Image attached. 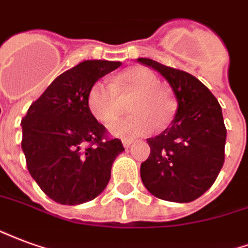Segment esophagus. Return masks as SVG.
<instances>
[{"mask_svg":"<svg viewBox=\"0 0 248 248\" xmlns=\"http://www.w3.org/2000/svg\"><path fill=\"white\" fill-rule=\"evenodd\" d=\"M132 140H123V145H124V148H129V146L132 145Z\"/></svg>","mask_w":248,"mask_h":248,"instance_id":"1","label":"esophagus"}]
</instances>
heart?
Returning <instances> with one entry per match:
<instances>
[{
	"mask_svg": "<svg viewBox=\"0 0 248 248\" xmlns=\"http://www.w3.org/2000/svg\"><path fill=\"white\" fill-rule=\"evenodd\" d=\"M119 95H135L129 106L133 115L116 119L108 125L112 136L131 140L146 136L158 126L170 123L174 113V104L165 91L158 88L157 77L145 67L128 68L115 79L112 86L104 82H95L87 92V108L100 123L111 122L119 106Z\"/></svg>",
	"mask_w": 248,
	"mask_h": 248,
	"instance_id": "heart-1",
	"label": "heart"
}]
</instances>
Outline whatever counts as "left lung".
<instances>
[{
	"label": "left lung",
	"instance_id": "obj_1",
	"mask_svg": "<svg viewBox=\"0 0 248 248\" xmlns=\"http://www.w3.org/2000/svg\"><path fill=\"white\" fill-rule=\"evenodd\" d=\"M165 78L177 100L173 122L146 141L151 155L140 176L148 191L170 202H191L210 187L225 161L226 126L222 108L210 90L196 77L137 58Z\"/></svg>",
	"mask_w": 248,
	"mask_h": 248
}]
</instances>
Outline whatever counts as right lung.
<instances>
[{
	"instance_id": "add662e5",
	"label": "right lung",
	"mask_w": 248,
	"mask_h": 248,
	"mask_svg": "<svg viewBox=\"0 0 248 248\" xmlns=\"http://www.w3.org/2000/svg\"><path fill=\"white\" fill-rule=\"evenodd\" d=\"M120 66L122 62L84 61L67 70L32 103L21 123L29 173L61 205L96 198L124 151L119 139L103 140L106 128L90 113L86 102L90 87Z\"/></svg>"
}]
</instances>
